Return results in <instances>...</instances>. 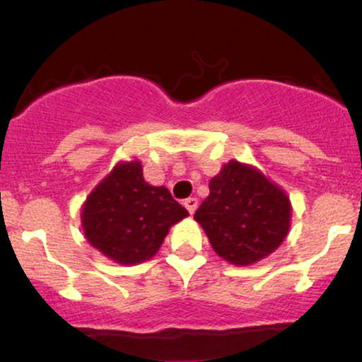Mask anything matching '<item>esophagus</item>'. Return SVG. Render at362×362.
<instances>
[{
  "mask_svg": "<svg viewBox=\"0 0 362 362\" xmlns=\"http://www.w3.org/2000/svg\"><path fill=\"white\" fill-rule=\"evenodd\" d=\"M184 206L185 208H187V211H189V214H194V211H196V208H198V199H196V198H187V199H185V202H184Z\"/></svg>",
  "mask_w": 362,
  "mask_h": 362,
  "instance_id": "esophagus-1",
  "label": "esophagus"
}]
</instances>
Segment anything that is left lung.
Wrapping results in <instances>:
<instances>
[{"instance_id": "obj_1", "label": "left lung", "mask_w": 362, "mask_h": 362, "mask_svg": "<svg viewBox=\"0 0 362 362\" xmlns=\"http://www.w3.org/2000/svg\"><path fill=\"white\" fill-rule=\"evenodd\" d=\"M210 194L196 210L218 257L250 266L273 254L287 238L293 204L261 170L231 159L208 184Z\"/></svg>"}]
</instances>
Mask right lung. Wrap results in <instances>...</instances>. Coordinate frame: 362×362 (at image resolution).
<instances>
[{"label": "right lung", "instance_id": "add662e5", "mask_svg": "<svg viewBox=\"0 0 362 362\" xmlns=\"http://www.w3.org/2000/svg\"><path fill=\"white\" fill-rule=\"evenodd\" d=\"M189 211L164 185L144 178L141 160H119L87 194L80 224L90 247L122 266H134L158 254L171 226Z\"/></svg>", "mask_w": 362, "mask_h": 362}]
</instances>
